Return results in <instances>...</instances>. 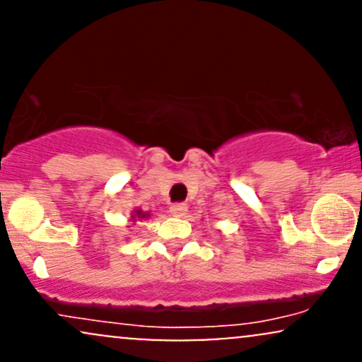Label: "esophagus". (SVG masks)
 Segmentation results:
<instances>
[{
    "label": "esophagus",
    "mask_w": 362,
    "mask_h": 362,
    "mask_svg": "<svg viewBox=\"0 0 362 362\" xmlns=\"http://www.w3.org/2000/svg\"><path fill=\"white\" fill-rule=\"evenodd\" d=\"M170 213L177 216V218H184L187 214V204H184V202H175V204L170 206Z\"/></svg>",
    "instance_id": "1"
}]
</instances>
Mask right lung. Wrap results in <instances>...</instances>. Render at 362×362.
<instances>
[{
	"mask_svg": "<svg viewBox=\"0 0 362 362\" xmlns=\"http://www.w3.org/2000/svg\"><path fill=\"white\" fill-rule=\"evenodd\" d=\"M134 216H136V218H146L148 214H144L143 211H139V209H138V211H136V213H134ZM134 216H132V218H134Z\"/></svg>",
	"mask_w": 362,
	"mask_h": 362,
	"instance_id": "1",
	"label": "right lung"
}]
</instances>
